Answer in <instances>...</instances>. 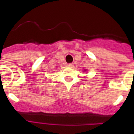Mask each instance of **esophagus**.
Listing matches in <instances>:
<instances>
[{"label": "esophagus", "instance_id": "34e87169", "mask_svg": "<svg viewBox=\"0 0 134 134\" xmlns=\"http://www.w3.org/2000/svg\"><path fill=\"white\" fill-rule=\"evenodd\" d=\"M67 66L68 67H73V64L72 63H69V64H67Z\"/></svg>", "mask_w": 134, "mask_h": 134}]
</instances>
